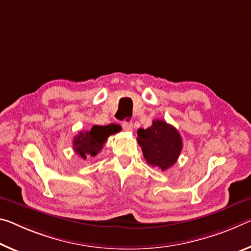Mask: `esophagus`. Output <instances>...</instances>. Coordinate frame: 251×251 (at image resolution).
Listing matches in <instances>:
<instances>
[{
	"label": "esophagus",
	"mask_w": 251,
	"mask_h": 251,
	"mask_svg": "<svg viewBox=\"0 0 251 251\" xmlns=\"http://www.w3.org/2000/svg\"><path fill=\"white\" fill-rule=\"evenodd\" d=\"M123 128H124V130H126V132H133V123L132 122H124L123 123Z\"/></svg>",
	"instance_id": "1"
}]
</instances>
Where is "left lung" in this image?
Instances as JSON below:
<instances>
[{
    "mask_svg": "<svg viewBox=\"0 0 251 251\" xmlns=\"http://www.w3.org/2000/svg\"><path fill=\"white\" fill-rule=\"evenodd\" d=\"M137 142L146 162L162 171L177 161L182 151V138L176 127L156 119L149 128L137 130Z\"/></svg>",
    "mask_w": 251,
    "mask_h": 251,
    "instance_id": "1",
    "label": "left lung"
}]
</instances>
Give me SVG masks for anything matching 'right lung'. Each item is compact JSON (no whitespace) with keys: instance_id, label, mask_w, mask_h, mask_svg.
I'll return each mask as SVG.
<instances>
[{"instance_id":"1","label":"right lung","mask_w":251,"mask_h":251,"mask_svg":"<svg viewBox=\"0 0 251 251\" xmlns=\"http://www.w3.org/2000/svg\"><path fill=\"white\" fill-rule=\"evenodd\" d=\"M118 129L113 124L107 126L94 125L90 130L79 132L74 138V150L83 160L94 157L100 152L109 135L117 133Z\"/></svg>"}]
</instances>
